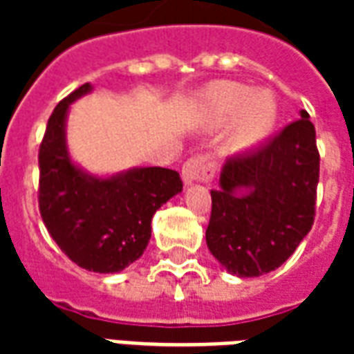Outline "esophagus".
I'll list each match as a JSON object with an SVG mask.
<instances>
[{"instance_id": "esophagus-1", "label": "esophagus", "mask_w": 354, "mask_h": 354, "mask_svg": "<svg viewBox=\"0 0 354 354\" xmlns=\"http://www.w3.org/2000/svg\"><path fill=\"white\" fill-rule=\"evenodd\" d=\"M213 178V165L207 156H194L189 158L182 167V180L185 185L198 182H207Z\"/></svg>"}]
</instances>
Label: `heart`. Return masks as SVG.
Here are the masks:
<instances>
[{
  "label": "heart",
  "instance_id": "obj_1",
  "mask_svg": "<svg viewBox=\"0 0 354 354\" xmlns=\"http://www.w3.org/2000/svg\"><path fill=\"white\" fill-rule=\"evenodd\" d=\"M202 115L211 130L230 124V149L248 150L274 132L279 119V102L274 91L266 88L252 90L241 82L218 80L204 91Z\"/></svg>",
  "mask_w": 354,
  "mask_h": 354
}]
</instances>
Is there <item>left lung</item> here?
<instances>
[{
  "label": "left lung",
  "instance_id": "left-lung-1",
  "mask_svg": "<svg viewBox=\"0 0 354 354\" xmlns=\"http://www.w3.org/2000/svg\"><path fill=\"white\" fill-rule=\"evenodd\" d=\"M261 149L227 158L211 191L205 242L236 277L274 272L314 224L319 154L305 110Z\"/></svg>",
  "mask_w": 354,
  "mask_h": 354
}]
</instances>
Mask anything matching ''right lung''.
Returning a JSON list of instances; mask_svg holds the SVG:
<instances>
[{"mask_svg":"<svg viewBox=\"0 0 354 354\" xmlns=\"http://www.w3.org/2000/svg\"><path fill=\"white\" fill-rule=\"evenodd\" d=\"M93 90L86 82L53 110L40 145L41 221L53 241L80 268L115 274L138 261L152 232V216L182 193L180 174L163 167H133L97 176L75 163L66 122L77 99Z\"/></svg>","mask_w":354,"mask_h":354,"instance_id":"right-lung-1","label":"right lung"}]
</instances>
